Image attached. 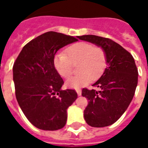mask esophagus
<instances>
[{"label": "esophagus", "instance_id": "1", "mask_svg": "<svg viewBox=\"0 0 148 148\" xmlns=\"http://www.w3.org/2000/svg\"><path fill=\"white\" fill-rule=\"evenodd\" d=\"M76 92L78 95H82V90L81 89H76Z\"/></svg>", "mask_w": 148, "mask_h": 148}]
</instances>
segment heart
Masks as SVG:
<instances>
[{"mask_svg": "<svg viewBox=\"0 0 148 148\" xmlns=\"http://www.w3.org/2000/svg\"><path fill=\"white\" fill-rule=\"evenodd\" d=\"M55 68L61 77L71 76L73 65H76L78 75L67 80L66 84L70 88H79L88 84L91 81H96L105 70L108 61L107 54L102 47L81 41L75 43L65 49V54L58 53L53 59Z\"/></svg>", "mask_w": 148, "mask_h": 148, "instance_id": "obj_1", "label": "heart"}]
</instances>
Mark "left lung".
Listing matches in <instances>:
<instances>
[{"mask_svg":"<svg viewBox=\"0 0 148 148\" xmlns=\"http://www.w3.org/2000/svg\"><path fill=\"white\" fill-rule=\"evenodd\" d=\"M77 38L102 47L108 61L102 75L92 84L99 90H82V96L88 100L84 110V119L94 127L113 125L127 109L135 94L138 73L134 58L111 39L93 35Z\"/></svg>","mask_w":148,"mask_h":148,"instance_id":"obj_1","label":"left lung"}]
</instances>
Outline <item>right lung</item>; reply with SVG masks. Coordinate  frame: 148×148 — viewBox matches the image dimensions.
Returning <instances> with one entry per match:
<instances>
[{"label": "right lung", "mask_w": 148, "mask_h": 148, "mask_svg": "<svg viewBox=\"0 0 148 148\" xmlns=\"http://www.w3.org/2000/svg\"><path fill=\"white\" fill-rule=\"evenodd\" d=\"M77 40L59 32H45L26 44L14 63L18 103L27 119L40 130L64 127L66 110L77 99L74 90H61L64 81L53 64L58 50Z\"/></svg>", "instance_id": "obj_1"}]
</instances>
